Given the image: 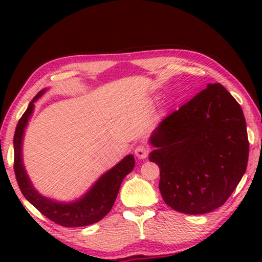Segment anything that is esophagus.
Segmentation results:
<instances>
[{"mask_svg": "<svg viewBox=\"0 0 262 262\" xmlns=\"http://www.w3.org/2000/svg\"><path fill=\"white\" fill-rule=\"evenodd\" d=\"M135 154H136V156L138 157V159H141V160H143V159H146V157H148V155H149V148L146 145H138L137 148L135 149Z\"/></svg>", "mask_w": 262, "mask_h": 262, "instance_id": "obj_1", "label": "esophagus"}]
</instances>
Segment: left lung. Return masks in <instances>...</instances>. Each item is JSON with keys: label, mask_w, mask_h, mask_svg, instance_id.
<instances>
[{"label": "left lung", "mask_w": 262, "mask_h": 262, "mask_svg": "<svg viewBox=\"0 0 262 262\" xmlns=\"http://www.w3.org/2000/svg\"><path fill=\"white\" fill-rule=\"evenodd\" d=\"M149 161L160 167V192L171 209L203 214L227 202L249 155L241 106L221 83L207 84L152 132Z\"/></svg>", "instance_id": "1"}]
</instances>
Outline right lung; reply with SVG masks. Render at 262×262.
<instances>
[{
  "label": "right lung",
  "instance_id": "right-lung-1",
  "mask_svg": "<svg viewBox=\"0 0 262 262\" xmlns=\"http://www.w3.org/2000/svg\"><path fill=\"white\" fill-rule=\"evenodd\" d=\"M46 89H42L34 96L28 105L26 112L20 118L14 134V171L17 185L25 198L33 205L35 209L48 217L50 221L62 227H85L101 221L112 209L116 202L118 192L124 178L134 169L135 157L127 155L120 161L112 169L106 171L93 187L82 196L81 199L73 203H58L55 200L41 195L32 186L30 178L25 170L21 155V144H23L24 131L27 121L30 119L34 108V101L44 94Z\"/></svg>",
  "mask_w": 262,
  "mask_h": 262
}]
</instances>
